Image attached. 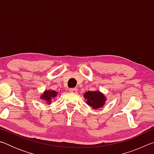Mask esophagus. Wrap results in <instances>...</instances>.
I'll list each match as a JSON object with an SVG mask.
<instances>
[{
	"instance_id": "1",
	"label": "esophagus",
	"mask_w": 154,
	"mask_h": 154,
	"mask_svg": "<svg viewBox=\"0 0 154 154\" xmlns=\"http://www.w3.org/2000/svg\"><path fill=\"white\" fill-rule=\"evenodd\" d=\"M69 92L71 93L77 94L78 92V90H77V88H71V89L69 90Z\"/></svg>"
}]
</instances>
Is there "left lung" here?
Returning <instances> with one entry per match:
<instances>
[{"instance_id": "left-lung-1", "label": "left lung", "mask_w": 154, "mask_h": 154, "mask_svg": "<svg viewBox=\"0 0 154 154\" xmlns=\"http://www.w3.org/2000/svg\"><path fill=\"white\" fill-rule=\"evenodd\" d=\"M83 96L87 100L88 105L94 109L103 107L106 101L105 95L99 91H88Z\"/></svg>"}]
</instances>
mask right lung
<instances>
[{"label":"right lung","mask_w":154,"mask_h":154,"mask_svg":"<svg viewBox=\"0 0 154 154\" xmlns=\"http://www.w3.org/2000/svg\"><path fill=\"white\" fill-rule=\"evenodd\" d=\"M57 94H58V93L54 90H45L41 95V99H43L44 100H45L46 103H48L49 105L51 102V99L56 97Z\"/></svg>","instance_id":"add662e5"}]
</instances>
